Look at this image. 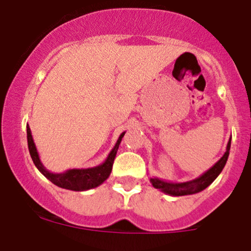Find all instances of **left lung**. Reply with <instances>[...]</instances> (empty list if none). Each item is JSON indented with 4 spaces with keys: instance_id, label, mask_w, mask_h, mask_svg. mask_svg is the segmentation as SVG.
<instances>
[{
    "instance_id": "8db88e82",
    "label": "left lung",
    "mask_w": 251,
    "mask_h": 251,
    "mask_svg": "<svg viewBox=\"0 0 251 251\" xmlns=\"http://www.w3.org/2000/svg\"><path fill=\"white\" fill-rule=\"evenodd\" d=\"M229 149H231V138H229L228 143H227L226 151L222 155V158L217 161L215 165H212L211 168L207 171H205L203 175H201L197 178L192 179V181L187 182H169L164 181V179L156 178L153 177L151 178V183L153 184L154 188L159 189L163 193L169 194V196L174 197H181V196H189V194H196L198 192L204 191L206 187H209L212 182L216 179V177L221 174L222 169L225 168L227 163V159L229 155Z\"/></svg>"
}]
</instances>
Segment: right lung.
I'll return each mask as SVG.
<instances>
[{
    "mask_svg": "<svg viewBox=\"0 0 251 251\" xmlns=\"http://www.w3.org/2000/svg\"><path fill=\"white\" fill-rule=\"evenodd\" d=\"M26 133L27 147H29L30 155H31L32 161H34L35 166L39 169L40 173L44 175L46 178L50 179L53 184H55V186L75 192H82L96 188V187L100 186L110 176L114 159L116 156V151H118L120 142L123 140L124 135H125V132H123L119 136L114 148L108 154L104 163H102L100 165L88 169H70V170L64 171V173L53 174L50 171H48L44 166V164L41 163V160H40L39 151H37L36 146H35L34 140H32L31 130H30L29 125H26Z\"/></svg>",
    "mask_w": 251,
    "mask_h": 251,
    "instance_id": "add662e5",
    "label": "right lung"
}]
</instances>
